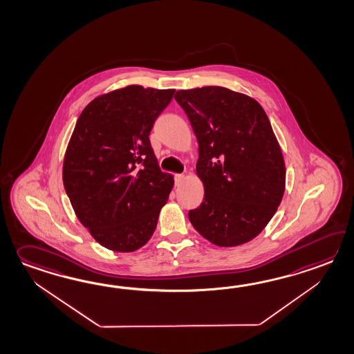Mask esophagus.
I'll use <instances>...</instances> for the list:
<instances>
[{
    "label": "esophagus",
    "instance_id": "1",
    "mask_svg": "<svg viewBox=\"0 0 354 354\" xmlns=\"http://www.w3.org/2000/svg\"><path fill=\"white\" fill-rule=\"evenodd\" d=\"M183 179H184V175H183V174H175V175H174V181H175V185H179Z\"/></svg>",
    "mask_w": 354,
    "mask_h": 354
}]
</instances>
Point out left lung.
<instances>
[{"label":"left lung","mask_w":354,"mask_h":354,"mask_svg":"<svg viewBox=\"0 0 354 354\" xmlns=\"http://www.w3.org/2000/svg\"><path fill=\"white\" fill-rule=\"evenodd\" d=\"M175 100L198 141L196 174L205 198L189 220L218 246H236L259 235L282 201L286 169L259 102L226 87L179 90Z\"/></svg>","instance_id":"8db88e82"}]
</instances>
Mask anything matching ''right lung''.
Wrapping results in <instances>:
<instances>
[{"instance_id":"right-lung-1","label":"right lung","mask_w":354,"mask_h":354,"mask_svg":"<svg viewBox=\"0 0 354 354\" xmlns=\"http://www.w3.org/2000/svg\"><path fill=\"white\" fill-rule=\"evenodd\" d=\"M175 90L132 85L102 95L82 110L63 162V184L80 222L114 252L151 239L173 188L149 132Z\"/></svg>"}]
</instances>
